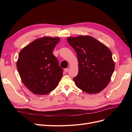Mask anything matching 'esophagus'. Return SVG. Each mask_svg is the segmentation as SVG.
<instances>
[{
	"label": "esophagus",
	"instance_id": "1",
	"mask_svg": "<svg viewBox=\"0 0 132 132\" xmlns=\"http://www.w3.org/2000/svg\"><path fill=\"white\" fill-rule=\"evenodd\" d=\"M68 70H69V69L68 68H65V69H64V71L65 73H67L68 71Z\"/></svg>",
	"mask_w": 132,
	"mask_h": 132
}]
</instances>
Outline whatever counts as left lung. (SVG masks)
I'll return each mask as SVG.
<instances>
[{
  "mask_svg": "<svg viewBox=\"0 0 132 132\" xmlns=\"http://www.w3.org/2000/svg\"><path fill=\"white\" fill-rule=\"evenodd\" d=\"M77 53L79 71L73 78L77 86L87 94H97L109 83L114 69L110 49L89 36L67 38Z\"/></svg>",
  "mask_w": 132,
  "mask_h": 132,
  "instance_id": "left-lung-1",
  "label": "left lung"
}]
</instances>
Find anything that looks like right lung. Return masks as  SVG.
Returning a JSON list of instances; mask_svg holds the SVG:
<instances>
[{
  "label": "right lung",
  "mask_w": 132,
  "mask_h": 132,
  "mask_svg": "<svg viewBox=\"0 0 132 132\" xmlns=\"http://www.w3.org/2000/svg\"><path fill=\"white\" fill-rule=\"evenodd\" d=\"M59 37H43L23 48L16 63L18 71L27 88L37 95H46L56 88L63 76L53 50Z\"/></svg>",
  "instance_id": "add662e5"
}]
</instances>
